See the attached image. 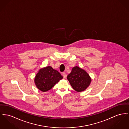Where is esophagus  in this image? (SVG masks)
Returning <instances> with one entry per match:
<instances>
[{"label":"esophagus","mask_w":129,"mask_h":129,"mask_svg":"<svg viewBox=\"0 0 129 129\" xmlns=\"http://www.w3.org/2000/svg\"><path fill=\"white\" fill-rule=\"evenodd\" d=\"M62 76H63V78L64 79H66V78H67V75H66V74L65 73H63L62 74Z\"/></svg>","instance_id":"34e87169"}]
</instances>
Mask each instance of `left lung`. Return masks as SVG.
Instances as JSON below:
<instances>
[{
  "label": "left lung",
  "instance_id": "1",
  "mask_svg": "<svg viewBox=\"0 0 129 129\" xmlns=\"http://www.w3.org/2000/svg\"><path fill=\"white\" fill-rule=\"evenodd\" d=\"M67 79L72 88L77 92L83 91L90 85L91 79L86 71L76 66L72 69Z\"/></svg>",
  "mask_w": 129,
  "mask_h": 129
}]
</instances>
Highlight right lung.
<instances>
[{"label":"right lung","instance_id":"add662e5","mask_svg":"<svg viewBox=\"0 0 129 129\" xmlns=\"http://www.w3.org/2000/svg\"><path fill=\"white\" fill-rule=\"evenodd\" d=\"M62 78L57 70L48 66L39 70L35 78V84L39 90L45 92L51 89Z\"/></svg>","mask_w":129,"mask_h":129}]
</instances>
